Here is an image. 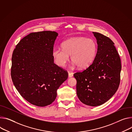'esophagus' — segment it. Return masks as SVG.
<instances>
[{"instance_id": "1", "label": "esophagus", "mask_w": 132, "mask_h": 132, "mask_svg": "<svg viewBox=\"0 0 132 132\" xmlns=\"http://www.w3.org/2000/svg\"><path fill=\"white\" fill-rule=\"evenodd\" d=\"M73 76V74L72 73H70V72H68V77L70 78V77H72Z\"/></svg>"}]
</instances>
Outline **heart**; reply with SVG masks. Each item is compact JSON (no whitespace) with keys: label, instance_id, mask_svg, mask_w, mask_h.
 Here are the masks:
<instances>
[{"label":"heart","instance_id":"obj_1","mask_svg":"<svg viewBox=\"0 0 132 132\" xmlns=\"http://www.w3.org/2000/svg\"><path fill=\"white\" fill-rule=\"evenodd\" d=\"M62 47L63 50L56 48L53 51V57L57 65L65 66L69 59L73 62L74 66L84 69L89 66L93 62L97 50L95 41L85 37H75L64 41Z\"/></svg>","mask_w":132,"mask_h":132}]
</instances>
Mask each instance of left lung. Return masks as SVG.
I'll use <instances>...</instances> for the list:
<instances>
[{
    "mask_svg": "<svg viewBox=\"0 0 132 132\" xmlns=\"http://www.w3.org/2000/svg\"><path fill=\"white\" fill-rule=\"evenodd\" d=\"M97 40V51L92 64L74 74L76 92L83 104L97 106L109 101L120 83L121 62L113 42L99 32H93Z\"/></svg>",
    "mask_w": 132,
    "mask_h": 132,
    "instance_id": "left-lung-1",
    "label": "left lung"
}]
</instances>
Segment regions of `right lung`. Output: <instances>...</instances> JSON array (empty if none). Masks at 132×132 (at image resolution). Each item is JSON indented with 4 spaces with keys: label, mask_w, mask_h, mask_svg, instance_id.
I'll use <instances>...</instances> for the list:
<instances>
[{
    "label": "right lung",
    "mask_w": 132,
    "mask_h": 132,
    "mask_svg": "<svg viewBox=\"0 0 132 132\" xmlns=\"http://www.w3.org/2000/svg\"><path fill=\"white\" fill-rule=\"evenodd\" d=\"M58 33L31 32L16 45L11 58V76L16 89L30 104H52L57 90L68 78L67 71L54 63L53 51Z\"/></svg>",
    "instance_id": "add662e5"
}]
</instances>
